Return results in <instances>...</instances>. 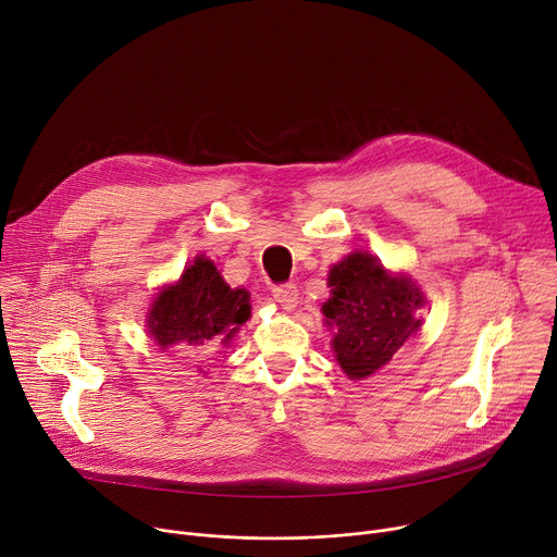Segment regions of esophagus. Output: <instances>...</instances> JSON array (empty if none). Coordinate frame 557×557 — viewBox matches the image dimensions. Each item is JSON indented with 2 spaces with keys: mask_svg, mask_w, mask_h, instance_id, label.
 I'll list each match as a JSON object with an SVG mask.
<instances>
[{
  "mask_svg": "<svg viewBox=\"0 0 557 557\" xmlns=\"http://www.w3.org/2000/svg\"><path fill=\"white\" fill-rule=\"evenodd\" d=\"M273 297L275 301H280V307L286 311H293L297 307V299H299V290L295 284H282L273 288Z\"/></svg>",
  "mask_w": 557,
  "mask_h": 557,
  "instance_id": "obj_1",
  "label": "esophagus"
}]
</instances>
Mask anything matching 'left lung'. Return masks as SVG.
Instances as JSON below:
<instances>
[{"instance_id":"left-lung-1","label":"left lung","mask_w":557,"mask_h":557,"mask_svg":"<svg viewBox=\"0 0 557 557\" xmlns=\"http://www.w3.org/2000/svg\"><path fill=\"white\" fill-rule=\"evenodd\" d=\"M329 286L322 313L335 329V360L350 380H367L420 329L416 311L424 307V293L409 275L388 273L362 250L333 264Z\"/></svg>"}]
</instances>
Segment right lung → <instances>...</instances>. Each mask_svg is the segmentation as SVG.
I'll list each match as a JSON object with an SVG mask.
<instances>
[{
	"label": "right lung",
	"instance_id": "1",
	"mask_svg": "<svg viewBox=\"0 0 557 557\" xmlns=\"http://www.w3.org/2000/svg\"><path fill=\"white\" fill-rule=\"evenodd\" d=\"M248 318V293L231 288L218 267L199 256L175 284L158 293L146 326L162 350L193 358L218 344L228 346Z\"/></svg>",
	"mask_w": 557,
	"mask_h": 557
}]
</instances>
